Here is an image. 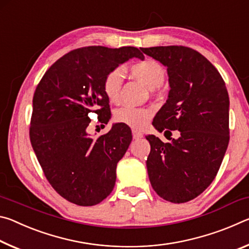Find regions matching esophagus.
Here are the masks:
<instances>
[{
    "mask_svg": "<svg viewBox=\"0 0 249 249\" xmlns=\"http://www.w3.org/2000/svg\"><path fill=\"white\" fill-rule=\"evenodd\" d=\"M142 136H144L142 133L138 132V130L133 129V138H134V140H140V138H142Z\"/></svg>",
    "mask_w": 249,
    "mask_h": 249,
    "instance_id": "esophagus-1",
    "label": "esophagus"
}]
</instances>
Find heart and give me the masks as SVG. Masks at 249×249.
I'll list each match as a JSON object with an SVG mask.
<instances>
[{"label":"heart","mask_w":249,"mask_h":249,"mask_svg":"<svg viewBox=\"0 0 249 249\" xmlns=\"http://www.w3.org/2000/svg\"><path fill=\"white\" fill-rule=\"evenodd\" d=\"M129 73L141 81L148 89H155L163 83L166 71L158 61L145 58L141 61L130 65ZM123 74L120 69H113L103 79V91L109 102H117L120 98ZM153 116V109L147 107H122L114 113V120L135 129L144 128Z\"/></svg>","instance_id":"heart-1"}]
</instances>
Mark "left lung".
<instances>
[{
  "instance_id": "8db88e82",
  "label": "left lung",
  "mask_w": 249,
  "mask_h": 249,
  "mask_svg": "<svg viewBox=\"0 0 249 249\" xmlns=\"http://www.w3.org/2000/svg\"><path fill=\"white\" fill-rule=\"evenodd\" d=\"M167 67L170 91L153 125L179 130L178 140H146V165L156 193L172 203L200 196L216 177L230 142V99L220 72L204 56L184 46L142 48ZM169 132V130H167Z\"/></svg>"
}]
</instances>
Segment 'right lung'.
<instances>
[{"mask_svg":"<svg viewBox=\"0 0 249 249\" xmlns=\"http://www.w3.org/2000/svg\"><path fill=\"white\" fill-rule=\"evenodd\" d=\"M144 59L135 47L89 46L66 53L46 71L33 98L29 138L46 178L71 203L91 206L112 192L116 166L132 142L128 126L114 124L92 138L90 113L108 122L103 79L130 58Z\"/></svg>","mask_w":249,"mask_h":249,"instance_id":"right-lung-1","label":"right lung"}]
</instances>
